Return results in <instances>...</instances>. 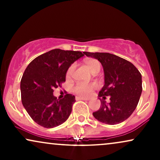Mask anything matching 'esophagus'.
<instances>
[{
  "label": "esophagus",
  "instance_id": "34e87169",
  "mask_svg": "<svg viewBox=\"0 0 160 160\" xmlns=\"http://www.w3.org/2000/svg\"><path fill=\"white\" fill-rule=\"evenodd\" d=\"M76 100L78 101V100H83V101H88L89 99L87 98H82V97H80V96H76Z\"/></svg>",
  "mask_w": 160,
  "mask_h": 160
}]
</instances>
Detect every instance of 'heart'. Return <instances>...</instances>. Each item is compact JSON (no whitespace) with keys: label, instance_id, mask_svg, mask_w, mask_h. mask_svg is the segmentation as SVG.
Masks as SVG:
<instances>
[{"label":"heart","instance_id":"heart-1","mask_svg":"<svg viewBox=\"0 0 160 160\" xmlns=\"http://www.w3.org/2000/svg\"><path fill=\"white\" fill-rule=\"evenodd\" d=\"M85 65L86 67L89 68V71L92 73H97L98 72L99 70H100L101 65L99 63L98 60L95 59V58H87L85 61ZM75 68L74 65H71L69 67V68L68 69L67 71V77L71 76L73 71H74ZM97 88L96 83L95 82H91V83H84V82H78L73 88V91L76 94L82 97H88L91 95L92 92L95 90Z\"/></svg>","mask_w":160,"mask_h":160}]
</instances>
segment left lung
Returning a JSON list of instances; mask_svg holds the SVG:
<instances>
[{
	"label": "left lung",
	"instance_id": "8db88e82",
	"mask_svg": "<svg viewBox=\"0 0 160 160\" xmlns=\"http://www.w3.org/2000/svg\"><path fill=\"white\" fill-rule=\"evenodd\" d=\"M86 56L98 59L104 74V85L99 92L101 107L93 112L96 120L105 124L120 123L136 108L142 92L141 74L131 62L108 52H83ZM110 96L111 102L104 99ZM102 97V99L100 98Z\"/></svg>",
	"mask_w": 160,
	"mask_h": 160
}]
</instances>
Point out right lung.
<instances>
[{"instance_id":"1","label":"right lung","mask_w":160,"mask_h":160,"mask_svg":"<svg viewBox=\"0 0 160 160\" xmlns=\"http://www.w3.org/2000/svg\"><path fill=\"white\" fill-rule=\"evenodd\" d=\"M84 55L79 51L55 49L34 58L28 65L20 82L22 102L34 122L43 127H56L71 114L75 96L57 99L53 89L65 81L71 64Z\"/></svg>"}]
</instances>
